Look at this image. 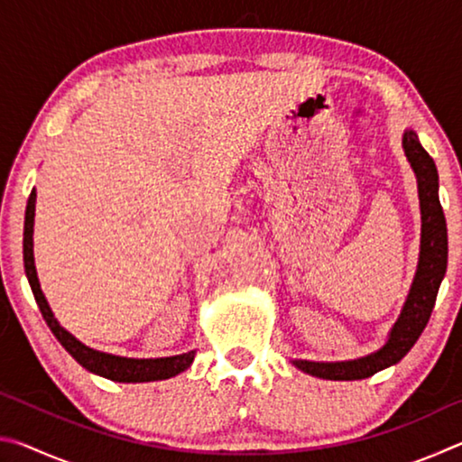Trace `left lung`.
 <instances>
[{
  "label": "left lung",
  "instance_id": "8db88e82",
  "mask_svg": "<svg viewBox=\"0 0 462 462\" xmlns=\"http://www.w3.org/2000/svg\"><path fill=\"white\" fill-rule=\"evenodd\" d=\"M405 154L411 162L418 177L420 208H421V248L420 263L413 279L408 301L402 310L389 340L379 353L356 358L346 363H311V361H293L297 369L314 374L319 379L330 381H356L373 377L387 366L400 363L410 353L413 344L424 332L430 316H432L438 289L447 273L448 261V236L447 220L438 199V171L434 159L421 148L416 132L408 130L403 134Z\"/></svg>",
  "mask_w": 462,
  "mask_h": 462
}]
</instances>
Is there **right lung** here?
I'll use <instances>...</instances> for the list:
<instances>
[{
  "mask_svg": "<svg viewBox=\"0 0 462 462\" xmlns=\"http://www.w3.org/2000/svg\"><path fill=\"white\" fill-rule=\"evenodd\" d=\"M34 203H36V191L32 189L28 198L26 206V217H24V269L28 283L32 287L34 300L38 308L42 311V318L46 324L57 336V340L65 346V350L71 355L77 363L85 369L99 374V377L120 381V383H143V381H159V379H169L175 377V374L183 373L187 366L193 363L195 353H185L177 356H167V358H126V356H116V355H106L99 353V350H93L85 346L75 336L69 334L65 328H60L57 319H54L52 311L46 303L44 295L41 291V283H38L36 277V267H34V253H32V232H34Z\"/></svg>",
  "mask_w": 462,
  "mask_h": 462,
  "instance_id": "obj_1",
  "label": "right lung"
}]
</instances>
